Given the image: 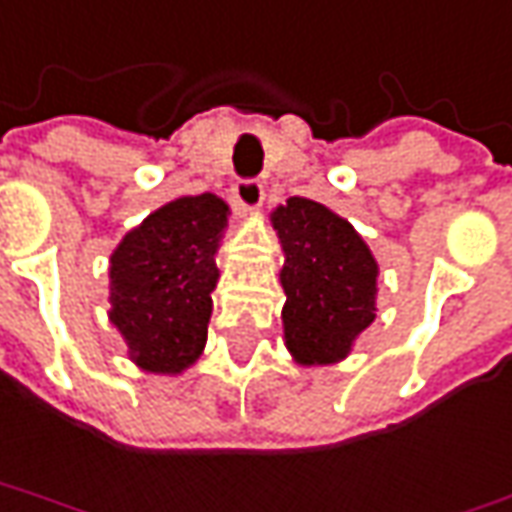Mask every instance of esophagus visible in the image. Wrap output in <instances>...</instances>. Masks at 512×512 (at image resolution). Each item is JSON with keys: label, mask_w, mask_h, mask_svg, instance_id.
Wrapping results in <instances>:
<instances>
[{"label": "esophagus", "mask_w": 512, "mask_h": 512, "mask_svg": "<svg viewBox=\"0 0 512 512\" xmlns=\"http://www.w3.org/2000/svg\"><path fill=\"white\" fill-rule=\"evenodd\" d=\"M233 200H236V205L242 211H256L264 200L262 183H256V180H239V183L233 185Z\"/></svg>", "instance_id": "34e87169"}]
</instances>
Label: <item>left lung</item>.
<instances>
[{
	"instance_id": "1",
	"label": "left lung",
	"mask_w": 512,
	"mask_h": 512,
	"mask_svg": "<svg viewBox=\"0 0 512 512\" xmlns=\"http://www.w3.org/2000/svg\"><path fill=\"white\" fill-rule=\"evenodd\" d=\"M284 264V346L298 366H329L349 358L377 312L375 253L355 225L307 197L273 208Z\"/></svg>"
}]
</instances>
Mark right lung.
<instances>
[{"mask_svg": "<svg viewBox=\"0 0 512 512\" xmlns=\"http://www.w3.org/2000/svg\"><path fill=\"white\" fill-rule=\"evenodd\" d=\"M228 216V202L216 194H183L112 250L106 315L140 372L177 377L202 355Z\"/></svg>", "mask_w": 512, "mask_h": 512, "instance_id": "right-lung-1", "label": "right lung"}]
</instances>
